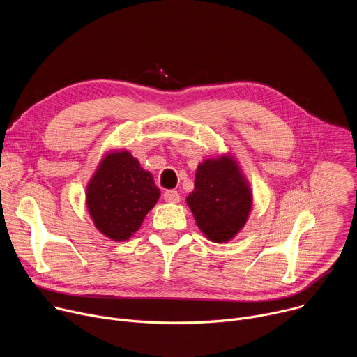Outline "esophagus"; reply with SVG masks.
<instances>
[{
  "label": "esophagus",
  "mask_w": 357,
  "mask_h": 357,
  "mask_svg": "<svg viewBox=\"0 0 357 357\" xmlns=\"http://www.w3.org/2000/svg\"><path fill=\"white\" fill-rule=\"evenodd\" d=\"M164 199L168 203H178L181 200V196L176 190H165L164 192Z\"/></svg>",
  "instance_id": "esophagus-1"
}]
</instances>
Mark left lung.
Instances as JSON below:
<instances>
[{
	"label": "left lung",
	"mask_w": 357,
	"mask_h": 357,
	"mask_svg": "<svg viewBox=\"0 0 357 357\" xmlns=\"http://www.w3.org/2000/svg\"><path fill=\"white\" fill-rule=\"evenodd\" d=\"M186 203L203 234L213 243H227L248 220L252 192L237 160L220 154L197 165Z\"/></svg>",
	"instance_id": "left-lung-1"
}]
</instances>
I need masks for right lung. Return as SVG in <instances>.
Returning <instances> with one entry per match:
<instances>
[{
  "instance_id": "right-lung-1",
  "label": "right lung",
  "mask_w": 357,
  "mask_h": 357,
  "mask_svg": "<svg viewBox=\"0 0 357 357\" xmlns=\"http://www.w3.org/2000/svg\"><path fill=\"white\" fill-rule=\"evenodd\" d=\"M161 196L149 171L127 149L100 160L86 186V206L96 229L113 241H127Z\"/></svg>"
}]
</instances>
